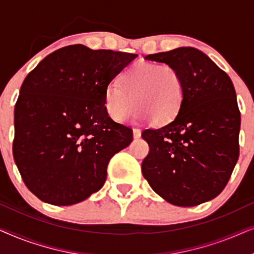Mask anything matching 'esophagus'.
Wrapping results in <instances>:
<instances>
[{
  "mask_svg": "<svg viewBox=\"0 0 254 254\" xmlns=\"http://www.w3.org/2000/svg\"><path fill=\"white\" fill-rule=\"evenodd\" d=\"M141 136V130L138 128H134L133 129V137L134 138H138Z\"/></svg>",
  "mask_w": 254,
  "mask_h": 254,
  "instance_id": "34e87169",
  "label": "esophagus"
}]
</instances>
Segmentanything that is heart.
<instances>
[{
    "label": "heart",
    "mask_w": 254,
    "mask_h": 254,
    "mask_svg": "<svg viewBox=\"0 0 254 254\" xmlns=\"http://www.w3.org/2000/svg\"><path fill=\"white\" fill-rule=\"evenodd\" d=\"M185 86L182 75L168 64L140 62L121 76L120 83L107 86L104 105L111 119L124 123L136 104L135 117L168 124L177 117L183 105Z\"/></svg>",
    "instance_id": "b5f03b06"
}]
</instances>
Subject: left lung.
Wrapping results in <instances>:
<instances>
[{"label":"left lung","mask_w":254,"mask_h":254,"mask_svg":"<svg viewBox=\"0 0 254 254\" xmlns=\"http://www.w3.org/2000/svg\"><path fill=\"white\" fill-rule=\"evenodd\" d=\"M144 59L176 68L185 96L171 123L142 133L149 144L142 175L175 206L192 207L214 199L228 184L239 156L241 113L234 84L196 48L179 47Z\"/></svg>","instance_id":"obj_1"}]
</instances>
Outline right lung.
<instances>
[{
  "instance_id": "1",
  "label": "right lung",
  "mask_w": 254,
  "mask_h": 254,
  "mask_svg": "<svg viewBox=\"0 0 254 254\" xmlns=\"http://www.w3.org/2000/svg\"><path fill=\"white\" fill-rule=\"evenodd\" d=\"M136 54L77 44L53 52L26 76L15 106L13 159L44 202L70 206L102 189L114 154L133 141L104 105L110 83Z\"/></svg>"
}]
</instances>
